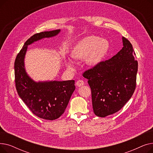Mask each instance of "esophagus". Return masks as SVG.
Instances as JSON below:
<instances>
[{"label":"esophagus","instance_id":"34e87169","mask_svg":"<svg viewBox=\"0 0 153 153\" xmlns=\"http://www.w3.org/2000/svg\"><path fill=\"white\" fill-rule=\"evenodd\" d=\"M76 84L77 85V86L78 87H81L84 84V82L82 81V80H79L76 83Z\"/></svg>","mask_w":153,"mask_h":153}]
</instances>
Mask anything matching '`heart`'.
Wrapping results in <instances>:
<instances>
[{
  "instance_id": "obj_1",
  "label": "heart",
  "mask_w": 153,
  "mask_h": 153,
  "mask_svg": "<svg viewBox=\"0 0 153 153\" xmlns=\"http://www.w3.org/2000/svg\"><path fill=\"white\" fill-rule=\"evenodd\" d=\"M109 50L107 39L95 36H88L79 41L72 48L70 55L74 60L85 59L87 65L96 66L105 58ZM66 66L70 71L75 69L74 62L68 60Z\"/></svg>"
}]
</instances>
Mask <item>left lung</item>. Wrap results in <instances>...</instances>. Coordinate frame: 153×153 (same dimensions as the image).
<instances>
[{
	"mask_svg": "<svg viewBox=\"0 0 153 153\" xmlns=\"http://www.w3.org/2000/svg\"><path fill=\"white\" fill-rule=\"evenodd\" d=\"M122 42L123 47L115 56L83 74L91 89L94 112L100 117L119 111L135 90L138 61L131 43L123 36Z\"/></svg>",
	"mask_w": 153,
	"mask_h": 153,
	"instance_id": "left-lung-1",
	"label": "left lung"
}]
</instances>
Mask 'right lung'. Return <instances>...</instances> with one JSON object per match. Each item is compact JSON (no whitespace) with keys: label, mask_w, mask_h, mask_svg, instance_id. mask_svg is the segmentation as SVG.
<instances>
[{"label":"right lung","mask_w":153,"mask_h":153,"mask_svg":"<svg viewBox=\"0 0 153 153\" xmlns=\"http://www.w3.org/2000/svg\"><path fill=\"white\" fill-rule=\"evenodd\" d=\"M60 31V29L43 31L31 36L17 54L14 64L16 89L19 97L32 113L48 120H56L63 114L75 90V81L36 82L27 74L25 57L28 45L43 38L55 36Z\"/></svg>","instance_id":"obj_1"}]
</instances>
